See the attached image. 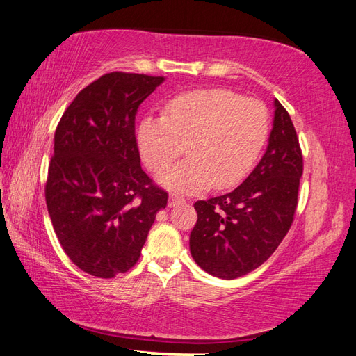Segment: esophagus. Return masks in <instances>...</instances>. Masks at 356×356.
<instances>
[{"instance_id": "1", "label": "esophagus", "mask_w": 356, "mask_h": 356, "mask_svg": "<svg viewBox=\"0 0 356 356\" xmlns=\"http://www.w3.org/2000/svg\"><path fill=\"white\" fill-rule=\"evenodd\" d=\"M183 202H186L184 198H181V196L177 195V193H172L169 196V207H177V205L183 204Z\"/></svg>"}]
</instances>
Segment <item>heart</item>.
Here are the masks:
<instances>
[{
    "label": "heart",
    "mask_w": 356,
    "mask_h": 356,
    "mask_svg": "<svg viewBox=\"0 0 356 356\" xmlns=\"http://www.w3.org/2000/svg\"><path fill=\"white\" fill-rule=\"evenodd\" d=\"M165 117H146L137 145L149 169L161 170L188 146L187 161L158 173V183L179 193L238 186L262 154L270 114L262 102L224 88L195 90L175 96Z\"/></svg>",
    "instance_id": "1"
}]
</instances>
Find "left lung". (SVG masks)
<instances>
[{
  "label": "left lung",
  "mask_w": 356,
  "mask_h": 356,
  "mask_svg": "<svg viewBox=\"0 0 356 356\" xmlns=\"http://www.w3.org/2000/svg\"><path fill=\"white\" fill-rule=\"evenodd\" d=\"M303 156L291 117L274 100L273 129L262 160L233 192L196 201L191 233L195 262L215 277L233 280L268 260L294 220Z\"/></svg>",
  "instance_id": "1"
}]
</instances>
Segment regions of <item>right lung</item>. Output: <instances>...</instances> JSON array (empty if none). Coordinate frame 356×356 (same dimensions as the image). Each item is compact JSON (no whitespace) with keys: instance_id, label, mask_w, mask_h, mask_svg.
Here are the masks:
<instances>
[{"instance_id":"obj_1","label":"right lung","mask_w":356,"mask_h":356,"mask_svg":"<svg viewBox=\"0 0 356 356\" xmlns=\"http://www.w3.org/2000/svg\"><path fill=\"white\" fill-rule=\"evenodd\" d=\"M164 77L108 73L77 94L54 132L45 201L76 266L113 279L137 264L168 193L140 165L138 106Z\"/></svg>"}]
</instances>
